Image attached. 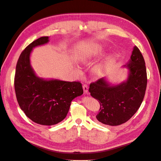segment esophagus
Instances as JSON below:
<instances>
[{
    "label": "esophagus",
    "mask_w": 161,
    "mask_h": 161,
    "mask_svg": "<svg viewBox=\"0 0 161 161\" xmlns=\"http://www.w3.org/2000/svg\"><path fill=\"white\" fill-rule=\"evenodd\" d=\"M83 89L84 93L87 94L88 93V86L87 84H84V85H83Z\"/></svg>",
    "instance_id": "obj_1"
}]
</instances>
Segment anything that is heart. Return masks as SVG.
I'll return each mask as SVG.
<instances>
[{
    "label": "heart",
    "instance_id": "1",
    "mask_svg": "<svg viewBox=\"0 0 161 161\" xmlns=\"http://www.w3.org/2000/svg\"><path fill=\"white\" fill-rule=\"evenodd\" d=\"M104 52V47L101 44H94L89 46L88 47L86 53L84 54L83 59L89 58V57H95L102 55ZM106 67V63H100L96 65L93 69V73L95 75H99Z\"/></svg>",
    "mask_w": 161,
    "mask_h": 161
}]
</instances>
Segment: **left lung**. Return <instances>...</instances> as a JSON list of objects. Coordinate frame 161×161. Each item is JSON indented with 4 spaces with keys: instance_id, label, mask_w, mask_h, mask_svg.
Masks as SVG:
<instances>
[{
    "instance_id": "8db88e82",
    "label": "left lung",
    "mask_w": 161,
    "mask_h": 161,
    "mask_svg": "<svg viewBox=\"0 0 161 161\" xmlns=\"http://www.w3.org/2000/svg\"><path fill=\"white\" fill-rule=\"evenodd\" d=\"M122 67L128 70L125 81L112 84L104 77L89 86L91 95L100 104L97 119L106 125L117 126L129 121L139 109L146 93V63L136 46L134 47L129 62Z\"/></svg>"
}]
</instances>
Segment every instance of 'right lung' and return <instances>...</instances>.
Instances as JSON below:
<instances>
[{
    "mask_svg": "<svg viewBox=\"0 0 161 161\" xmlns=\"http://www.w3.org/2000/svg\"><path fill=\"white\" fill-rule=\"evenodd\" d=\"M49 36L32 42L21 53L16 65L14 87L21 109L31 120L42 125L62 121L71 102L83 93L81 83L57 79H44L36 75L31 64L32 49L47 44Z\"/></svg>",
    "mask_w": 161,
    "mask_h": 161,
    "instance_id": "right-lung-1",
    "label": "right lung"
}]
</instances>
